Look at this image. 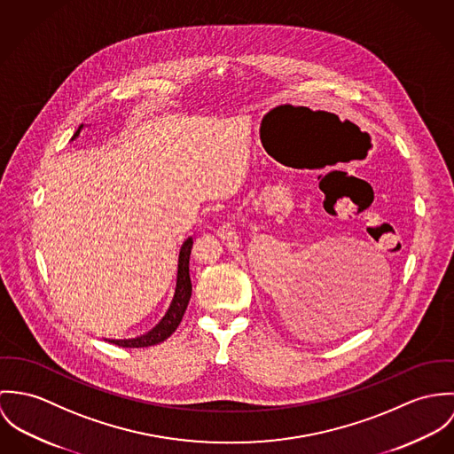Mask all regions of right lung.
I'll return each mask as SVG.
<instances>
[{"mask_svg": "<svg viewBox=\"0 0 454 454\" xmlns=\"http://www.w3.org/2000/svg\"><path fill=\"white\" fill-rule=\"evenodd\" d=\"M82 129H83V125L78 127L73 139H76L80 136ZM192 249H193V239H188L183 244L181 252H179L176 294H174V300L170 302V308L167 309L165 317L153 327L150 333H146L139 338H134V340H109V343L123 347V348H145V347H153V345H158V343L165 341L177 329V325L181 324L183 315L188 308L190 298H192V278H190V254H192Z\"/></svg>", "mask_w": 454, "mask_h": 454, "instance_id": "1", "label": "right lung"}]
</instances>
